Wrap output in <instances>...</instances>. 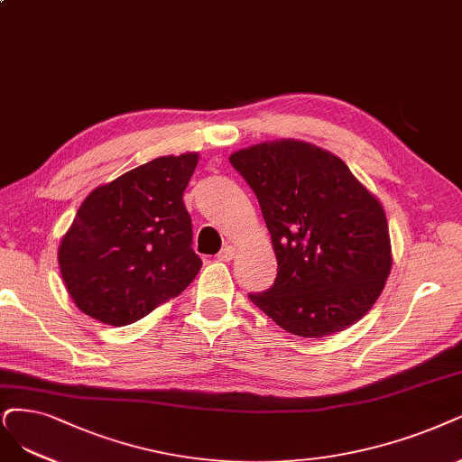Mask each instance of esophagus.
<instances>
[{
	"label": "esophagus",
	"instance_id": "1",
	"mask_svg": "<svg viewBox=\"0 0 462 462\" xmlns=\"http://www.w3.org/2000/svg\"><path fill=\"white\" fill-rule=\"evenodd\" d=\"M217 259L222 261V263H230V261L234 259V247H232V245L222 247V249L218 251V254H217Z\"/></svg>",
	"mask_w": 462,
	"mask_h": 462
}]
</instances>
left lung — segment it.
<instances>
[{
  "label": "left lung",
  "mask_w": 462,
  "mask_h": 462,
  "mask_svg": "<svg viewBox=\"0 0 462 462\" xmlns=\"http://www.w3.org/2000/svg\"><path fill=\"white\" fill-rule=\"evenodd\" d=\"M261 205L278 274L251 302L289 333L329 337L362 319L392 268L386 215L331 152L274 141L230 156Z\"/></svg>",
  "instance_id": "1"
}]
</instances>
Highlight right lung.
<instances>
[{
	"label": "right lung",
	"mask_w": 462,
	"mask_h": 462,
	"mask_svg": "<svg viewBox=\"0 0 462 462\" xmlns=\"http://www.w3.org/2000/svg\"><path fill=\"white\" fill-rule=\"evenodd\" d=\"M198 153L163 156L98 186L59 247L76 306L108 326H129L198 276L192 218L182 194Z\"/></svg>",
	"instance_id": "1"
}]
</instances>
